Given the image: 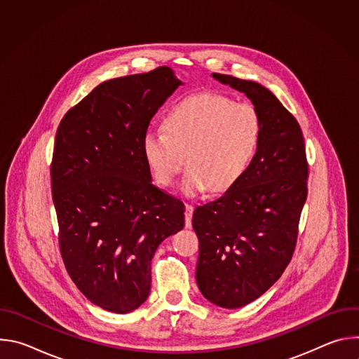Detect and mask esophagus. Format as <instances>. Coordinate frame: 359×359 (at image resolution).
I'll use <instances>...</instances> for the list:
<instances>
[{
    "instance_id": "esophagus-1",
    "label": "esophagus",
    "mask_w": 359,
    "mask_h": 359,
    "mask_svg": "<svg viewBox=\"0 0 359 359\" xmlns=\"http://www.w3.org/2000/svg\"><path fill=\"white\" fill-rule=\"evenodd\" d=\"M193 210H194V208H193V204H189V203H186V212H184V226H186V229H190L191 227V216H193Z\"/></svg>"
}]
</instances>
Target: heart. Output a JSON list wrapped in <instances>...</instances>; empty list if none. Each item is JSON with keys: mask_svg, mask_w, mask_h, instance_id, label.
Listing matches in <instances>:
<instances>
[{"mask_svg": "<svg viewBox=\"0 0 359 359\" xmlns=\"http://www.w3.org/2000/svg\"><path fill=\"white\" fill-rule=\"evenodd\" d=\"M263 132L259 111L220 93L184 97L168 112L165 129L142 139L143 158L158 183L170 186L186 159L182 189L196 196L230 189L257 151Z\"/></svg>", "mask_w": 359, "mask_h": 359, "instance_id": "1", "label": "heart"}]
</instances>
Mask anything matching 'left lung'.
I'll return each instance as SVG.
<instances>
[{"mask_svg":"<svg viewBox=\"0 0 359 359\" xmlns=\"http://www.w3.org/2000/svg\"><path fill=\"white\" fill-rule=\"evenodd\" d=\"M212 76L245 93L263 122L257 151L243 176L193 213L198 290L210 302L231 310L263 295L291 262L309 163L297 119L271 90L231 75Z\"/></svg>","mask_w":359,"mask_h":359,"instance_id":"1","label":"left lung"}]
</instances>
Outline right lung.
<instances>
[{
  "mask_svg": "<svg viewBox=\"0 0 359 359\" xmlns=\"http://www.w3.org/2000/svg\"><path fill=\"white\" fill-rule=\"evenodd\" d=\"M180 85L169 67L102 82L57 130L50 186L62 260L111 313L146 301L156 248L184 226L183 203L151 183L142 153L150 119Z\"/></svg>",
  "mask_w": 359,
  "mask_h": 359,
  "instance_id": "1",
  "label": "right lung"
}]
</instances>
